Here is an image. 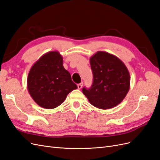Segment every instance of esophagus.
I'll use <instances>...</instances> for the list:
<instances>
[{
	"mask_svg": "<svg viewBox=\"0 0 160 160\" xmlns=\"http://www.w3.org/2000/svg\"><path fill=\"white\" fill-rule=\"evenodd\" d=\"M82 87H83V83H81L77 85V88H78L79 89H81L82 88Z\"/></svg>",
	"mask_w": 160,
	"mask_h": 160,
	"instance_id": "34e87169",
	"label": "esophagus"
}]
</instances>
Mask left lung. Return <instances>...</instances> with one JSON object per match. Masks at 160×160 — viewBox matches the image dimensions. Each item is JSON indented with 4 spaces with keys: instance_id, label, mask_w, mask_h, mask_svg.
<instances>
[{
    "instance_id": "obj_1",
    "label": "left lung",
    "mask_w": 160,
    "mask_h": 160,
    "mask_svg": "<svg viewBox=\"0 0 160 160\" xmlns=\"http://www.w3.org/2000/svg\"><path fill=\"white\" fill-rule=\"evenodd\" d=\"M93 81L91 88H83L90 103L101 109L113 108L128 94L130 75L127 67L118 57L98 51L90 58Z\"/></svg>"
}]
</instances>
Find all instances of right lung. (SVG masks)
Wrapping results in <instances>:
<instances>
[{
	"label": "right lung",
	"mask_w": 160,
	"mask_h": 160,
	"mask_svg": "<svg viewBox=\"0 0 160 160\" xmlns=\"http://www.w3.org/2000/svg\"><path fill=\"white\" fill-rule=\"evenodd\" d=\"M77 88L69 72L62 65V57L57 51L41 56L28 72V93L37 104L45 109L59 106L67 95Z\"/></svg>",
	"instance_id": "add662e5"
}]
</instances>
